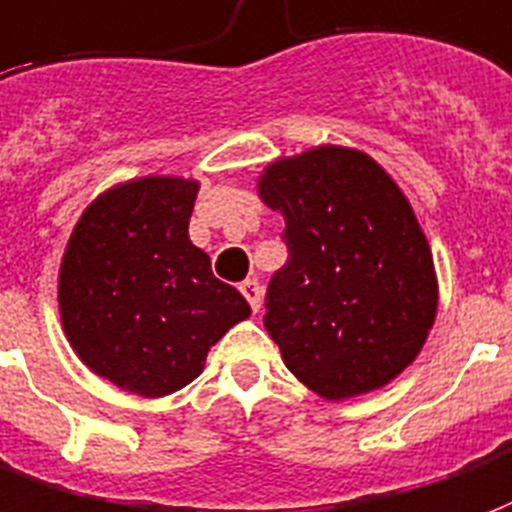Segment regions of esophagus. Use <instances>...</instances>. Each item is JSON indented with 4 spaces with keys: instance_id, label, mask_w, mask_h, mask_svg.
<instances>
[{
    "instance_id": "34e87169",
    "label": "esophagus",
    "mask_w": 512,
    "mask_h": 512,
    "mask_svg": "<svg viewBox=\"0 0 512 512\" xmlns=\"http://www.w3.org/2000/svg\"><path fill=\"white\" fill-rule=\"evenodd\" d=\"M240 292H242V297L248 300V305H251L253 311H259L261 308V286L259 283L248 278V281L240 283Z\"/></svg>"
}]
</instances>
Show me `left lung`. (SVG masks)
I'll return each instance as SVG.
<instances>
[{
    "instance_id": "8db88e82",
    "label": "left lung",
    "mask_w": 512,
    "mask_h": 512,
    "mask_svg": "<svg viewBox=\"0 0 512 512\" xmlns=\"http://www.w3.org/2000/svg\"><path fill=\"white\" fill-rule=\"evenodd\" d=\"M256 190L286 220L289 261L264 316L286 368L324 401L393 382L439 308L434 253L404 190L363 149L338 144L272 160Z\"/></svg>"
}]
</instances>
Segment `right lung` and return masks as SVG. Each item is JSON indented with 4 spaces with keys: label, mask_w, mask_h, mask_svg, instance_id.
<instances>
[{
    "label": "right lung",
    "mask_w": 512,
    "mask_h": 512,
    "mask_svg": "<svg viewBox=\"0 0 512 512\" xmlns=\"http://www.w3.org/2000/svg\"><path fill=\"white\" fill-rule=\"evenodd\" d=\"M199 179L138 177L81 212L59 264L65 338L92 374L141 398L182 390L251 305L190 242Z\"/></svg>",
    "instance_id": "right-lung-1"
}]
</instances>
